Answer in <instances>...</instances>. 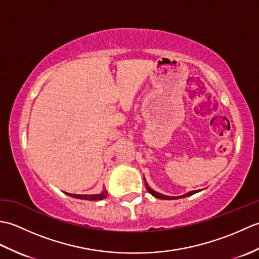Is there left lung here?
Returning <instances> with one entry per match:
<instances>
[{
  "instance_id": "8db88e82",
  "label": "left lung",
  "mask_w": 259,
  "mask_h": 259,
  "mask_svg": "<svg viewBox=\"0 0 259 259\" xmlns=\"http://www.w3.org/2000/svg\"><path fill=\"white\" fill-rule=\"evenodd\" d=\"M146 188H147V190L150 192V194L153 196V197H156V198H158V199H163V200H170V199H178V198H184V197H187V196H191V195H194V194H196V192H198L199 190H195V191H189V192H187L186 195H184V196H180V197H169V196H163V195H161V194H158V192H156L155 190H152L149 186L147 185V183H146Z\"/></svg>"
}]
</instances>
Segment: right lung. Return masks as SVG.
I'll use <instances>...</instances> for the list:
<instances>
[{
    "mask_svg": "<svg viewBox=\"0 0 259 259\" xmlns=\"http://www.w3.org/2000/svg\"><path fill=\"white\" fill-rule=\"evenodd\" d=\"M69 196L73 197V198H78V199H84V200H101L107 198L108 192L104 189L101 194L98 195H74V194H68Z\"/></svg>",
    "mask_w": 259,
    "mask_h": 259,
    "instance_id": "obj_1",
    "label": "right lung"
}]
</instances>
